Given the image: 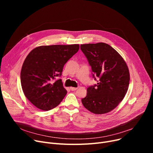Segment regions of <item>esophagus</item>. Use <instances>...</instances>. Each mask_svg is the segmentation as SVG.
<instances>
[{
    "label": "esophagus",
    "instance_id": "1",
    "mask_svg": "<svg viewBox=\"0 0 153 153\" xmlns=\"http://www.w3.org/2000/svg\"><path fill=\"white\" fill-rule=\"evenodd\" d=\"M70 89L72 91H76L77 89V87H70Z\"/></svg>",
    "mask_w": 153,
    "mask_h": 153
}]
</instances>
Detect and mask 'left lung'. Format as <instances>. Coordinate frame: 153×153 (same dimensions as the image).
<instances>
[{
	"label": "left lung",
	"mask_w": 153,
	"mask_h": 153,
	"mask_svg": "<svg viewBox=\"0 0 153 153\" xmlns=\"http://www.w3.org/2000/svg\"><path fill=\"white\" fill-rule=\"evenodd\" d=\"M81 49L91 66L94 78L99 77L97 84L87 88L82 103L93 114L108 113L118 106L127 92L129 69L123 58L108 44H84Z\"/></svg>",
	"instance_id": "1"
}]
</instances>
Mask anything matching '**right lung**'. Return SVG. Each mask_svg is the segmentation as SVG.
<instances>
[{
	"instance_id": "add662e5",
	"label": "right lung",
	"mask_w": 153,
	"mask_h": 153,
	"mask_svg": "<svg viewBox=\"0 0 153 153\" xmlns=\"http://www.w3.org/2000/svg\"><path fill=\"white\" fill-rule=\"evenodd\" d=\"M79 49V45L40 46L28 54L20 73L23 92L36 107L44 111L57 107L67 94L61 79L63 67Z\"/></svg>"
}]
</instances>
